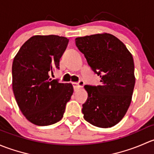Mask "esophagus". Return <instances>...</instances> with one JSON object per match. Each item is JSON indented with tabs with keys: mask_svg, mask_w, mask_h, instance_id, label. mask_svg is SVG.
Listing matches in <instances>:
<instances>
[{
	"mask_svg": "<svg viewBox=\"0 0 154 154\" xmlns=\"http://www.w3.org/2000/svg\"><path fill=\"white\" fill-rule=\"evenodd\" d=\"M73 87H74V90L77 89V88H82L83 86H84V82L83 80H80L78 83H73Z\"/></svg>",
	"mask_w": 154,
	"mask_h": 154,
	"instance_id": "34e87169",
	"label": "esophagus"
}]
</instances>
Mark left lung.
I'll return each instance as SVG.
<instances>
[{
    "instance_id": "1",
    "label": "left lung",
    "mask_w": 154,
    "mask_h": 154,
    "mask_svg": "<svg viewBox=\"0 0 154 154\" xmlns=\"http://www.w3.org/2000/svg\"><path fill=\"white\" fill-rule=\"evenodd\" d=\"M75 43L100 77L99 86H84L88 98L83 104V118L95 127H113L123 119L131 103L136 82L133 56L109 33L78 37Z\"/></svg>"
}]
</instances>
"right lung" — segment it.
Returning <instances> with one entry per match:
<instances>
[{"mask_svg": "<svg viewBox=\"0 0 154 154\" xmlns=\"http://www.w3.org/2000/svg\"><path fill=\"white\" fill-rule=\"evenodd\" d=\"M68 39L55 35H34L19 49L12 63V89L18 106L33 125L60 122L74 92L71 83H59L50 75L60 68Z\"/></svg>", "mask_w": 154, "mask_h": 154, "instance_id": "right-lung-1", "label": "right lung"}]
</instances>
